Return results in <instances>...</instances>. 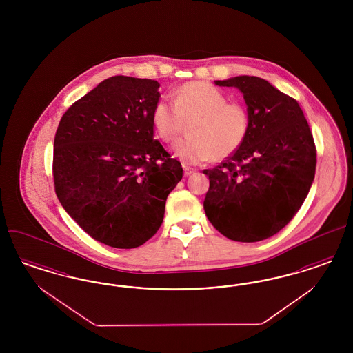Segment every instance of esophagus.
<instances>
[{"label": "esophagus", "mask_w": 353, "mask_h": 353, "mask_svg": "<svg viewBox=\"0 0 353 353\" xmlns=\"http://www.w3.org/2000/svg\"><path fill=\"white\" fill-rule=\"evenodd\" d=\"M196 172V169L190 168V167H186L184 165V174L188 177V176H190V174H193Z\"/></svg>", "instance_id": "34e87169"}]
</instances>
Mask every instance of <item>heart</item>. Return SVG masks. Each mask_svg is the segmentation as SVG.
<instances>
[{
	"label": "heart",
	"instance_id": "b5f03b06",
	"mask_svg": "<svg viewBox=\"0 0 353 353\" xmlns=\"http://www.w3.org/2000/svg\"><path fill=\"white\" fill-rule=\"evenodd\" d=\"M174 103L160 98L152 108V124L159 137L174 143L189 123V136L173 152L184 164L223 160L238 151L250 131V115L239 103L206 82H189L174 92Z\"/></svg>",
	"mask_w": 353,
	"mask_h": 353
}]
</instances>
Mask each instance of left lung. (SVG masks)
<instances>
[{
	"label": "left lung",
	"instance_id": "obj_1",
	"mask_svg": "<svg viewBox=\"0 0 353 353\" xmlns=\"http://www.w3.org/2000/svg\"><path fill=\"white\" fill-rule=\"evenodd\" d=\"M243 95L250 131L225 163L205 169L203 209L221 234L258 242L276 234L298 213L314 183L316 150L298 101L268 81L239 75L216 81Z\"/></svg>",
	"mask_w": 353,
	"mask_h": 353
}]
</instances>
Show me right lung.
I'll return each mask as SVG.
<instances>
[{
  "label": "right lung",
  "mask_w": 353,
  "mask_h": 353,
  "mask_svg": "<svg viewBox=\"0 0 353 353\" xmlns=\"http://www.w3.org/2000/svg\"><path fill=\"white\" fill-rule=\"evenodd\" d=\"M160 84L115 75L62 117L54 140L55 193L84 232L117 249L156 234L180 161L153 139L152 108Z\"/></svg>",
  "instance_id": "right-lung-1"
}]
</instances>
